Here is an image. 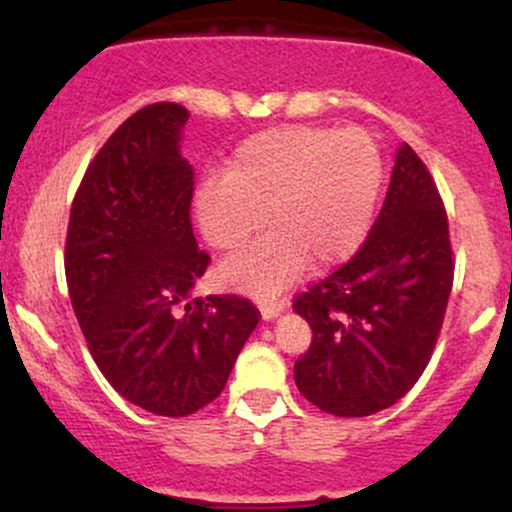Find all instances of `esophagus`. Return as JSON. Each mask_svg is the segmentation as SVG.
Returning a JSON list of instances; mask_svg holds the SVG:
<instances>
[{
    "label": "esophagus",
    "instance_id": "34e87169",
    "mask_svg": "<svg viewBox=\"0 0 512 512\" xmlns=\"http://www.w3.org/2000/svg\"><path fill=\"white\" fill-rule=\"evenodd\" d=\"M262 320H276L281 313H284V303H260Z\"/></svg>",
    "mask_w": 512,
    "mask_h": 512
}]
</instances>
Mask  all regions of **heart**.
Listing matches in <instances>:
<instances>
[{"label":"heart","mask_w":512,"mask_h":512,"mask_svg":"<svg viewBox=\"0 0 512 512\" xmlns=\"http://www.w3.org/2000/svg\"><path fill=\"white\" fill-rule=\"evenodd\" d=\"M385 182L378 144L363 129L274 127L233 151L226 175L195 190V219L214 250L238 252L264 226L250 250L221 264L228 286L269 296L313 262L330 269L349 260L368 236Z\"/></svg>","instance_id":"1"}]
</instances>
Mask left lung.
Instances as JSON below:
<instances>
[{
    "label": "left lung",
    "mask_w": 512,
    "mask_h": 512,
    "mask_svg": "<svg viewBox=\"0 0 512 512\" xmlns=\"http://www.w3.org/2000/svg\"><path fill=\"white\" fill-rule=\"evenodd\" d=\"M452 272L438 187L402 144L366 243L293 303L313 330L293 366L301 395L334 416H370L407 395L431 361Z\"/></svg>",
    "instance_id": "8db88e82"
}]
</instances>
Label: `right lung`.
Listing matches in <instances>:
<instances>
[{
	"instance_id": "1",
	"label": "right lung",
	"mask_w": 512,
	"mask_h": 512,
	"mask_svg": "<svg viewBox=\"0 0 512 512\" xmlns=\"http://www.w3.org/2000/svg\"><path fill=\"white\" fill-rule=\"evenodd\" d=\"M190 113L154 103L115 129L69 214L64 272L88 351L127 402L187 416L221 395L260 322L238 296L197 298L209 264L192 233Z\"/></svg>"
}]
</instances>
